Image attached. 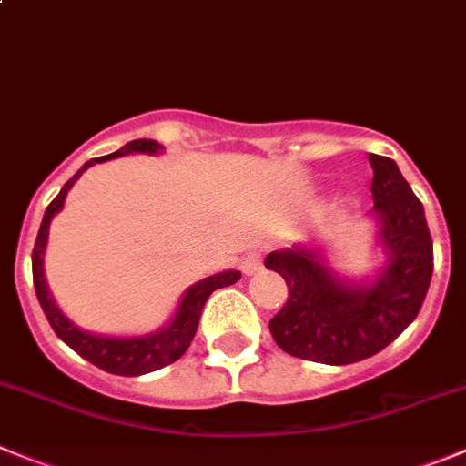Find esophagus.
<instances>
[{
  "mask_svg": "<svg viewBox=\"0 0 466 466\" xmlns=\"http://www.w3.org/2000/svg\"><path fill=\"white\" fill-rule=\"evenodd\" d=\"M241 271L246 273V276H255V273L262 271V255L248 253L241 262Z\"/></svg>",
  "mask_w": 466,
  "mask_h": 466,
  "instance_id": "34e87169",
  "label": "esophagus"
}]
</instances>
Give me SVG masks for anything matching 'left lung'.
I'll list each match as a JSON object with an SVG mask.
<instances>
[{"label":"left lung","instance_id":"left-lung-1","mask_svg":"<svg viewBox=\"0 0 466 466\" xmlns=\"http://www.w3.org/2000/svg\"><path fill=\"white\" fill-rule=\"evenodd\" d=\"M372 165L370 216L384 248V268L372 280L340 278L321 248L273 250L264 267L287 282V303L268 321L276 345L297 359L350 365L389 347L419 317L432 280V237L420 199L395 160L368 156Z\"/></svg>","mask_w":466,"mask_h":466}]
</instances>
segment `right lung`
Returning a JSON list of instances; mask_svg holds the SVG:
<instances>
[{"label":"right lung","mask_w":466,"mask_h":466,"mask_svg":"<svg viewBox=\"0 0 466 466\" xmlns=\"http://www.w3.org/2000/svg\"><path fill=\"white\" fill-rule=\"evenodd\" d=\"M158 151H163V147H160L156 140H133L126 147H121L119 151H115V154L86 160V163L73 174L71 179L64 184V188L59 190V195L47 204L41 229H38L36 246H34V253H32L34 287H36L38 303H41L47 321H50L52 331L62 338L73 351H77L82 359L94 363L96 368H101V370L112 372V375H121V377L147 375V372L160 370V368H165V365L181 359L184 351L190 347V342H193L195 331H198V324H199V315H202V308L204 303H207V299L211 297L216 289L234 285V282L241 278V273L238 271H223L195 282V285H190L184 292V297H181L179 301V308H177V312H174L172 321H169L167 326L149 333V336H137V338H110V336H96V333L82 331L80 326L73 324V321L68 319L59 308H56V303L52 301L50 289H47V282H46V273H43V255H46L50 223L56 213L62 211L68 190H71L73 184L80 179L82 172H85L86 167H91L94 163H106V160L119 158V156H126V154H158Z\"/></svg>","instance_id":"right-lung-1"}]
</instances>
